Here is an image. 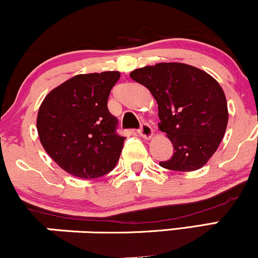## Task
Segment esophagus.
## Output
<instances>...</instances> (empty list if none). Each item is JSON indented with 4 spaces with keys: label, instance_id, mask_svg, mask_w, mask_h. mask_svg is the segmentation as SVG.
Segmentation results:
<instances>
[{
    "label": "esophagus",
    "instance_id": "obj_1",
    "mask_svg": "<svg viewBox=\"0 0 258 258\" xmlns=\"http://www.w3.org/2000/svg\"><path fill=\"white\" fill-rule=\"evenodd\" d=\"M138 133L143 138L149 139V138L153 137V128H152V127H150L149 123H142L141 128L138 130Z\"/></svg>",
    "mask_w": 258,
    "mask_h": 258
}]
</instances>
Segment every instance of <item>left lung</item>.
I'll return each mask as SVG.
<instances>
[{
    "instance_id": "obj_1",
    "label": "left lung",
    "mask_w": 258,
    "mask_h": 258,
    "mask_svg": "<svg viewBox=\"0 0 258 258\" xmlns=\"http://www.w3.org/2000/svg\"><path fill=\"white\" fill-rule=\"evenodd\" d=\"M133 81L150 91L158 103L159 128L173 146V155L160 166L199 170L214 155L226 133L224 92L211 75L183 63H159L136 69Z\"/></svg>"
}]
</instances>
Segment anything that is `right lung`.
I'll return each instance as SVG.
<instances>
[{
	"label": "right lung",
	"instance_id": "obj_1",
	"mask_svg": "<svg viewBox=\"0 0 258 258\" xmlns=\"http://www.w3.org/2000/svg\"><path fill=\"white\" fill-rule=\"evenodd\" d=\"M119 72L80 74L52 90L37 114L41 144L59 167L92 179L116 166L125 137L108 109Z\"/></svg>",
	"mask_w": 258,
	"mask_h": 258
}]
</instances>
